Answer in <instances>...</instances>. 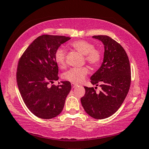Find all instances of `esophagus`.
<instances>
[{"label": "esophagus", "mask_w": 149, "mask_h": 149, "mask_svg": "<svg viewBox=\"0 0 149 149\" xmlns=\"http://www.w3.org/2000/svg\"><path fill=\"white\" fill-rule=\"evenodd\" d=\"M71 85H72V88H75V86H76L77 85V84L74 83H71Z\"/></svg>", "instance_id": "1"}]
</instances>
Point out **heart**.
Listing matches in <instances>:
<instances>
[{
    "label": "heart",
    "mask_w": 149,
    "mask_h": 149,
    "mask_svg": "<svg viewBox=\"0 0 149 149\" xmlns=\"http://www.w3.org/2000/svg\"><path fill=\"white\" fill-rule=\"evenodd\" d=\"M74 50L82 54L85 56V61L86 63L94 67L98 66L103 60V53L98 48H96L93 43L83 40H75L70 44ZM66 52L65 49L59 47L55 52V59L56 63L61 68H64L66 66ZM88 69L87 67L74 68L63 74L64 79L70 82L78 83L85 79L86 75L88 74Z\"/></svg>",
    "instance_id": "b5f03b06"
}]
</instances>
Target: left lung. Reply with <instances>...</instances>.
<instances>
[{
    "label": "left lung",
    "instance_id": "8db88e82",
    "mask_svg": "<svg viewBox=\"0 0 149 149\" xmlns=\"http://www.w3.org/2000/svg\"><path fill=\"white\" fill-rule=\"evenodd\" d=\"M103 42L104 62L91 77L93 85L101 86L96 93L93 87L84 86L85 94L81 98L86 113L96 119L110 117L121 106L131 83V68L128 55L120 44L105 35L93 36Z\"/></svg>",
    "mask_w": 149,
    "mask_h": 149
}]
</instances>
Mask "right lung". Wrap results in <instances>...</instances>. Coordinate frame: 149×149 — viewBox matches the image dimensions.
Returning a JSON list of instances; mask_svg holds the SVG:
<instances>
[{
    "instance_id": "obj_1",
    "label": "right lung",
    "mask_w": 149,
    "mask_h": 149,
    "mask_svg": "<svg viewBox=\"0 0 149 149\" xmlns=\"http://www.w3.org/2000/svg\"><path fill=\"white\" fill-rule=\"evenodd\" d=\"M71 38L44 34L35 39L18 61L16 79L23 102L32 113L50 119L61 113L72 88L69 81L49 86L58 79L55 52Z\"/></svg>"
}]
</instances>
